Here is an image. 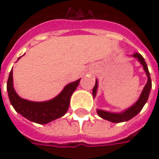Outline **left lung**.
Returning <instances> with one entry per match:
<instances>
[{"label": "left lung", "instance_id": "obj_1", "mask_svg": "<svg viewBox=\"0 0 159 159\" xmlns=\"http://www.w3.org/2000/svg\"><path fill=\"white\" fill-rule=\"evenodd\" d=\"M133 57L138 58V60L141 62V64L143 65V69L146 71V74L148 76V81H147V84L145 85L143 90L142 92V95L140 96L139 100L133 106L125 111L124 112L118 114V113H111L104 111H101V110H97V114L101 117L102 119L109 120V121L113 122V123H120V122L127 121V120L131 119L132 118H134L135 115H137L138 113L142 111L144 104L146 103V102L148 100L150 89H151V79H150V72L148 70V66H147V64L144 61V58L143 57V56L141 54L134 53ZM96 89H97V80H95V87L93 88V95L94 96H95V95H96Z\"/></svg>", "mask_w": 159, "mask_h": 159}]
</instances>
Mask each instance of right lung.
<instances>
[{
    "label": "right lung",
    "instance_id": "add662e5",
    "mask_svg": "<svg viewBox=\"0 0 159 159\" xmlns=\"http://www.w3.org/2000/svg\"><path fill=\"white\" fill-rule=\"evenodd\" d=\"M80 80L68 84L59 95L50 101L31 102L22 99L16 93L13 88L12 70L9 72L7 81V90L9 101L16 111L21 114L23 117L38 124H48L50 121L59 119L66 113L72 93L77 89Z\"/></svg>",
    "mask_w": 159,
    "mask_h": 159
}]
</instances>
